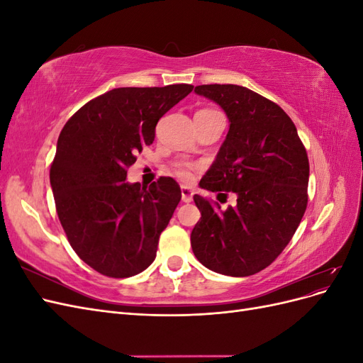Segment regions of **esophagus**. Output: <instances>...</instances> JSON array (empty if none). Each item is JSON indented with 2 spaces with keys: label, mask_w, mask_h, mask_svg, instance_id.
I'll list each match as a JSON object with an SVG mask.
<instances>
[{
  "label": "esophagus",
  "mask_w": 363,
  "mask_h": 363,
  "mask_svg": "<svg viewBox=\"0 0 363 363\" xmlns=\"http://www.w3.org/2000/svg\"><path fill=\"white\" fill-rule=\"evenodd\" d=\"M192 196H194L192 189H189L188 186H182V201L183 203H191Z\"/></svg>",
  "instance_id": "obj_1"
}]
</instances>
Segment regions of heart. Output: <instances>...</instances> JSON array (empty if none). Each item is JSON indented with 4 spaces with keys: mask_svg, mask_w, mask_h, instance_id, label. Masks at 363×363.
I'll return each instance as SVG.
<instances>
[{
    "mask_svg": "<svg viewBox=\"0 0 363 363\" xmlns=\"http://www.w3.org/2000/svg\"><path fill=\"white\" fill-rule=\"evenodd\" d=\"M196 113H215V111H211V108H203V111L196 112ZM179 175H180V179H183V180H191L192 174H191V169H189L188 164H180Z\"/></svg>",
    "mask_w": 363,
    "mask_h": 363,
    "instance_id": "1",
    "label": "heart"
}]
</instances>
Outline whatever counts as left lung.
<instances>
[{"mask_svg": "<svg viewBox=\"0 0 363 363\" xmlns=\"http://www.w3.org/2000/svg\"><path fill=\"white\" fill-rule=\"evenodd\" d=\"M195 94L216 103L230 123L200 186L235 192L238 200L223 211L194 195L201 218L191 233L192 251L215 272L252 276L277 259L300 225L309 159L292 119L268 98L238 84H201Z\"/></svg>", "mask_w": 363, "mask_h": 363, "instance_id": "1", "label": "left lung"}]
</instances>
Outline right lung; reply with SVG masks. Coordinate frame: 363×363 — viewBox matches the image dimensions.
<instances>
[{
  "label": "right lung",
  "instance_id": "obj_1",
  "mask_svg": "<svg viewBox=\"0 0 363 363\" xmlns=\"http://www.w3.org/2000/svg\"><path fill=\"white\" fill-rule=\"evenodd\" d=\"M192 89L118 87L86 103L60 131L50 169L57 215L72 250L103 276H136L156 259L180 186L171 177L145 188L128 183L127 168L152 144L159 119Z\"/></svg>",
  "mask_w": 363,
  "mask_h": 363
}]
</instances>
